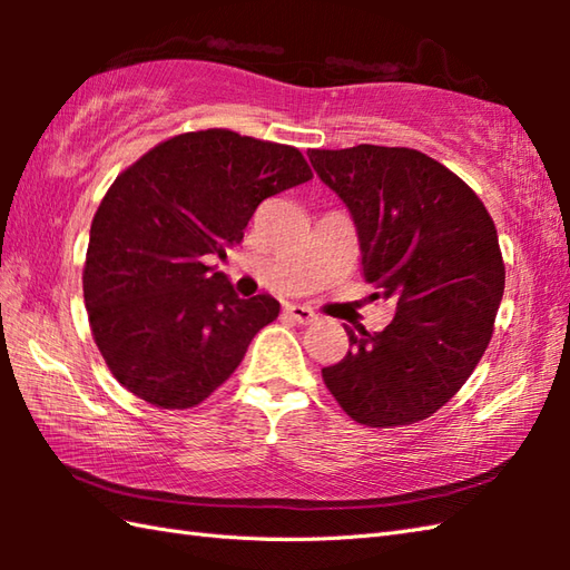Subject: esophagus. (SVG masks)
<instances>
[{
    "mask_svg": "<svg viewBox=\"0 0 570 570\" xmlns=\"http://www.w3.org/2000/svg\"><path fill=\"white\" fill-rule=\"evenodd\" d=\"M284 311H286V316H288V318H294V321H296V323H301V325H311L313 321L318 318L316 313H313L308 306L292 304V306H286Z\"/></svg>",
    "mask_w": 570,
    "mask_h": 570,
    "instance_id": "obj_1",
    "label": "esophagus"
}]
</instances>
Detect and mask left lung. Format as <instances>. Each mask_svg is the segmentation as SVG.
<instances>
[{
    "label": "left lung",
    "instance_id": "left-lung-1",
    "mask_svg": "<svg viewBox=\"0 0 570 570\" xmlns=\"http://www.w3.org/2000/svg\"><path fill=\"white\" fill-rule=\"evenodd\" d=\"M313 171L357 229L362 272L396 313L380 333L347 328L323 382L372 429L429 419L478 367L504 294L498 229L482 200L431 156L360 144L311 149Z\"/></svg>",
    "mask_w": 570,
    "mask_h": 570
}]
</instances>
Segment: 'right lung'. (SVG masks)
Wrapping results in <instances>:
<instances>
[{
  "label": "right lung",
  "mask_w": 570,
  "mask_h": 570,
  "mask_svg": "<svg viewBox=\"0 0 570 570\" xmlns=\"http://www.w3.org/2000/svg\"><path fill=\"white\" fill-rule=\"evenodd\" d=\"M298 149L229 129L161 141L119 174L92 217L82 294L92 337L127 390L161 409L208 399L278 316L210 266L264 198L306 184Z\"/></svg>",
  "instance_id": "obj_1"
}]
</instances>
